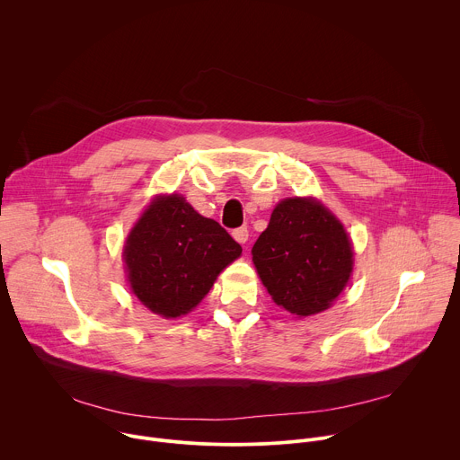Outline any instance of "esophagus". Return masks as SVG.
<instances>
[{
    "label": "esophagus",
    "mask_w": 460,
    "mask_h": 460,
    "mask_svg": "<svg viewBox=\"0 0 460 460\" xmlns=\"http://www.w3.org/2000/svg\"><path fill=\"white\" fill-rule=\"evenodd\" d=\"M233 238L238 242V243H245L247 238H249V231L247 227H238L233 231Z\"/></svg>",
    "instance_id": "obj_1"
}]
</instances>
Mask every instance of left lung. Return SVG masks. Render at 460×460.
Returning <instances> with one entry per match:
<instances>
[{"label": "left lung", "instance_id": "left-lung-1", "mask_svg": "<svg viewBox=\"0 0 460 460\" xmlns=\"http://www.w3.org/2000/svg\"><path fill=\"white\" fill-rule=\"evenodd\" d=\"M251 252L275 304L296 316L325 311L353 271V245L344 226L314 199L282 200Z\"/></svg>", "mask_w": 460, "mask_h": 460}]
</instances>
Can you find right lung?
I'll return each mask as SVG.
<instances>
[{
  "label": "right lung",
  "instance_id": "1",
  "mask_svg": "<svg viewBox=\"0 0 460 460\" xmlns=\"http://www.w3.org/2000/svg\"><path fill=\"white\" fill-rule=\"evenodd\" d=\"M240 254V243L180 194L156 196L123 245L130 289L165 318L192 311Z\"/></svg>",
  "mask_w": 460,
  "mask_h": 460
}]
</instances>
